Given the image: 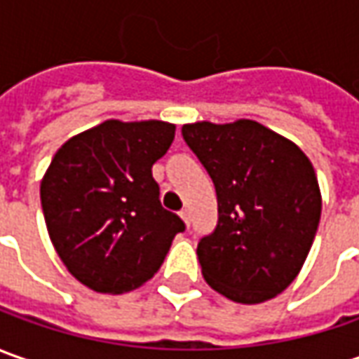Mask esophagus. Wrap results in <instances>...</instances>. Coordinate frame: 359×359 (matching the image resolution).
<instances>
[{"label": "esophagus", "instance_id": "34e87169", "mask_svg": "<svg viewBox=\"0 0 359 359\" xmlns=\"http://www.w3.org/2000/svg\"><path fill=\"white\" fill-rule=\"evenodd\" d=\"M180 218L184 220V224H187V226H191V212H189L187 208H184V210L180 212Z\"/></svg>", "mask_w": 359, "mask_h": 359}]
</instances>
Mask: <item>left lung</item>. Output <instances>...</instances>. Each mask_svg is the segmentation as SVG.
<instances>
[{"mask_svg": "<svg viewBox=\"0 0 359 359\" xmlns=\"http://www.w3.org/2000/svg\"><path fill=\"white\" fill-rule=\"evenodd\" d=\"M182 137L217 189V229L196 248L204 280L232 302L278 296L302 270L322 215L310 158L250 118L189 123Z\"/></svg>", "mask_w": 359, "mask_h": 359, "instance_id": "left-lung-1", "label": "left lung"}]
</instances>
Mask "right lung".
I'll return each mask as SVG.
<instances>
[{
	"label": "right lung",
	"mask_w": 359,
	"mask_h": 359,
	"mask_svg": "<svg viewBox=\"0 0 359 359\" xmlns=\"http://www.w3.org/2000/svg\"><path fill=\"white\" fill-rule=\"evenodd\" d=\"M175 125L109 118L71 137L41 180L49 238L87 288L123 294L161 268L184 222L158 201L153 165L168 151Z\"/></svg>",
	"instance_id": "right-lung-1"
}]
</instances>
